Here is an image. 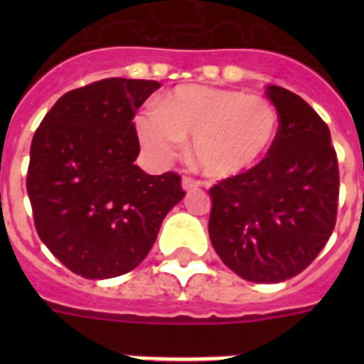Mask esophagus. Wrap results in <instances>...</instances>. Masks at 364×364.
I'll use <instances>...</instances> for the list:
<instances>
[{
	"mask_svg": "<svg viewBox=\"0 0 364 364\" xmlns=\"http://www.w3.org/2000/svg\"><path fill=\"white\" fill-rule=\"evenodd\" d=\"M202 187V183L198 179H194V177H183V188L187 191V193H193V191H198Z\"/></svg>",
	"mask_w": 364,
	"mask_h": 364,
	"instance_id": "esophagus-1",
	"label": "esophagus"
}]
</instances>
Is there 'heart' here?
Masks as SVG:
<instances>
[{
	"instance_id": "obj_1",
	"label": "heart",
	"mask_w": 364,
	"mask_h": 364,
	"mask_svg": "<svg viewBox=\"0 0 364 364\" xmlns=\"http://www.w3.org/2000/svg\"><path fill=\"white\" fill-rule=\"evenodd\" d=\"M279 115L272 102L242 90L183 85L159 107L137 117L141 143L159 160L176 159L193 137V160L217 179L253 170L276 141Z\"/></svg>"
}]
</instances>
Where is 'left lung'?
Masks as SVG:
<instances>
[{
	"label": "left lung",
	"mask_w": 364,
	"mask_h": 364,
	"mask_svg": "<svg viewBox=\"0 0 364 364\" xmlns=\"http://www.w3.org/2000/svg\"><path fill=\"white\" fill-rule=\"evenodd\" d=\"M279 115L272 149L253 170L210 188V240L240 277L277 283L304 270L336 225L340 173L331 132L294 92L268 87Z\"/></svg>",
	"instance_id": "left-lung-1"
}]
</instances>
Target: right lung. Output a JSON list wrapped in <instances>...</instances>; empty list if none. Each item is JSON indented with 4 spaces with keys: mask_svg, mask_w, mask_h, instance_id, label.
Returning <instances> with one entry per match:
<instances>
[{
    "mask_svg": "<svg viewBox=\"0 0 364 364\" xmlns=\"http://www.w3.org/2000/svg\"><path fill=\"white\" fill-rule=\"evenodd\" d=\"M156 81L111 77L65 92L31 139L26 188L41 242L87 279L134 270L185 191L176 171L147 176L134 117Z\"/></svg>",
    "mask_w": 364,
    "mask_h": 364,
    "instance_id": "1",
    "label": "right lung"
}]
</instances>
